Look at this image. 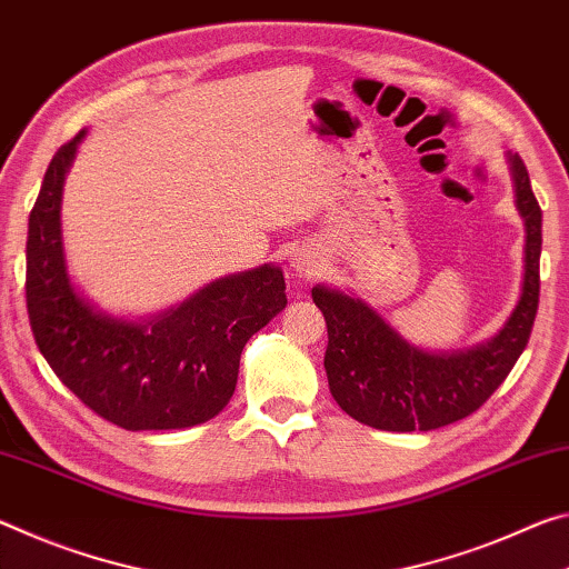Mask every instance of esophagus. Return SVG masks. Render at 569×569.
Returning <instances> with one entry per match:
<instances>
[{"label": "esophagus", "mask_w": 569, "mask_h": 569, "mask_svg": "<svg viewBox=\"0 0 569 569\" xmlns=\"http://www.w3.org/2000/svg\"><path fill=\"white\" fill-rule=\"evenodd\" d=\"M292 267H295V272L310 277L318 272L320 259H318V254H312V251H297V254L292 257Z\"/></svg>", "instance_id": "1"}]
</instances>
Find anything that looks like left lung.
<instances>
[{
    "mask_svg": "<svg viewBox=\"0 0 569 569\" xmlns=\"http://www.w3.org/2000/svg\"><path fill=\"white\" fill-rule=\"evenodd\" d=\"M509 169L527 229L525 284L515 312L491 340L471 350L428 352L400 338L360 297L312 287V300L328 322L330 393L356 421L398 433L461 421L487 403L527 348L539 305L542 209L517 153H509Z\"/></svg>",
    "mask_w": 569,
    "mask_h": 569,
    "instance_id": "obj_1",
    "label": "left lung"
}]
</instances>
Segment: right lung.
<instances>
[{"label":"right lung","instance_id":"1","mask_svg":"<svg viewBox=\"0 0 569 569\" xmlns=\"http://www.w3.org/2000/svg\"><path fill=\"white\" fill-rule=\"evenodd\" d=\"M82 136L52 156L30 213L24 290L37 348L90 411L126 431L209 421L234 396L247 340L284 310L282 269L221 277L153 320L96 310L70 282L60 227L64 173Z\"/></svg>","mask_w":569,"mask_h":569}]
</instances>
